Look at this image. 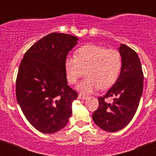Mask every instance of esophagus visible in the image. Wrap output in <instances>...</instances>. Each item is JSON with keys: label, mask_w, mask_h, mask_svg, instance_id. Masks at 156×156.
Segmentation results:
<instances>
[{"label": "esophagus", "mask_w": 156, "mask_h": 156, "mask_svg": "<svg viewBox=\"0 0 156 156\" xmlns=\"http://www.w3.org/2000/svg\"><path fill=\"white\" fill-rule=\"evenodd\" d=\"M78 98H79V99H83V100H85V99L87 98V96H86V95H83V94H80L78 95Z\"/></svg>", "instance_id": "esophagus-1"}]
</instances>
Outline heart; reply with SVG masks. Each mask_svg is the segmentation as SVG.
<instances>
[{
    "mask_svg": "<svg viewBox=\"0 0 156 156\" xmlns=\"http://www.w3.org/2000/svg\"><path fill=\"white\" fill-rule=\"evenodd\" d=\"M122 67V57L115 49H107L96 44H86L76 51L74 57L67 56L64 68L66 78L75 84L83 75L86 77L77 86V90L87 94L106 89L116 82Z\"/></svg>",
    "mask_w": 156,
    "mask_h": 156,
    "instance_id": "heart-1",
    "label": "heart"
}]
</instances>
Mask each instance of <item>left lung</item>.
<instances>
[{
	"mask_svg": "<svg viewBox=\"0 0 156 156\" xmlns=\"http://www.w3.org/2000/svg\"><path fill=\"white\" fill-rule=\"evenodd\" d=\"M122 67L116 82L103 97L98 98V108L92 115L101 129L116 132L127 126L138 108L143 92L141 64L137 54L125 44H120ZM114 98L111 103L108 97Z\"/></svg>",
	"mask_w": 156,
	"mask_h": 156,
	"instance_id": "1",
	"label": "left lung"
}]
</instances>
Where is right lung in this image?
I'll return each mask as SVG.
<instances>
[{
  "mask_svg": "<svg viewBox=\"0 0 156 156\" xmlns=\"http://www.w3.org/2000/svg\"><path fill=\"white\" fill-rule=\"evenodd\" d=\"M78 41L69 34H48L26 52L19 66L17 101L29 122L44 133L62 129L72 115L78 94L68 85L64 62Z\"/></svg>",
  "mask_w": 156,
  "mask_h": 156,
  "instance_id": "add662e5",
  "label": "right lung"
}]
</instances>
